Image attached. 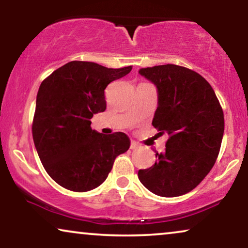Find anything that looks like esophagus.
<instances>
[{
  "label": "esophagus",
  "instance_id": "obj_1",
  "mask_svg": "<svg viewBox=\"0 0 248 248\" xmlns=\"http://www.w3.org/2000/svg\"><path fill=\"white\" fill-rule=\"evenodd\" d=\"M130 148L132 149V150H137V149L140 148V145H139L135 141H132V142H131V147H130Z\"/></svg>",
  "mask_w": 248,
  "mask_h": 248
}]
</instances>
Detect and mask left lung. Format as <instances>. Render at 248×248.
Segmentation results:
<instances>
[{"instance_id": "obj_1", "label": "left lung", "mask_w": 248, "mask_h": 248, "mask_svg": "<svg viewBox=\"0 0 248 248\" xmlns=\"http://www.w3.org/2000/svg\"><path fill=\"white\" fill-rule=\"evenodd\" d=\"M139 73L157 88L158 107L152 125L168 133L155 165L140 169L139 179L155 195L175 198L195 188L219 155L225 130L223 111L212 87L186 67L166 64Z\"/></svg>"}]
</instances>
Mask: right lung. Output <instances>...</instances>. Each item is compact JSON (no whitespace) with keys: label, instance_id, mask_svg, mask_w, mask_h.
Wrapping results in <instances>:
<instances>
[{"label":"right lung","instance_id":"right-lung-1","mask_svg":"<svg viewBox=\"0 0 248 248\" xmlns=\"http://www.w3.org/2000/svg\"><path fill=\"white\" fill-rule=\"evenodd\" d=\"M132 66L108 69L72 61L40 84L32 138L40 161L62 187L87 192L103 184L115 158L130 148L123 132L101 134L91 128L94 114L106 109L105 89L131 72Z\"/></svg>","mask_w":248,"mask_h":248}]
</instances>
